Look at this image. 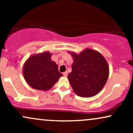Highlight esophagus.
I'll return each mask as SVG.
<instances>
[{"label": "esophagus", "mask_w": 133, "mask_h": 133, "mask_svg": "<svg viewBox=\"0 0 133 133\" xmlns=\"http://www.w3.org/2000/svg\"><path fill=\"white\" fill-rule=\"evenodd\" d=\"M68 72H67V71L64 72H63V75L65 77H66V76H68Z\"/></svg>", "instance_id": "esophagus-1"}]
</instances>
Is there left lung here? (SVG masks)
<instances>
[{
    "mask_svg": "<svg viewBox=\"0 0 133 133\" xmlns=\"http://www.w3.org/2000/svg\"><path fill=\"white\" fill-rule=\"evenodd\" d=\"M73 59L68 78L77 96L91 97L101 91L109 77V65L99 52L86 48L79 54L68 51Z\"/></svg>",
    "mask_w": 133,
    "mask_h": 133,
    "instance_id": "8db88e82",
    "label": "left lung"
}]
</instances>
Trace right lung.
<instances>
[{
    "label": "right lung",
    "instance_id": "add662e5",
    "mask_svg": "<svg viewBox=\"0 0 133 133\" xmlns=\"http://www.w3.org/2000/svg\"><path fill=\"white\" fill-rule=\"evenodd\" d=\"M52 53L45 51L30 56L25 61L22 72L27 84L35 89L46 91L62 77L58 65L51 60Z\"/></svg>",
    "mask_w": 133,
    "mask_h": 133
}]
</instances>
